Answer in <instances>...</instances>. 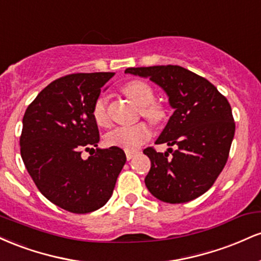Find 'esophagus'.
<instances>
[{"label":"esophagus","mask_w":261,"mask_h":261,"mask_svg":"<svg viewBox=\"0 0 261 261\" xmlns=\"http://www.w3.org/2000/svg\"><path fill=\"white\" fill-rule=\"evenodd\" d=\"M136 153H137V152H134V151H126V158H127V161L133 160V157H135V155H136Z\"/></svg>","instance_id":"obj_1"}]
</instances>
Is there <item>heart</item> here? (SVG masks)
Instances as JSON below:
<instances>
[{"label":"heart","instance_id":"obj_1","mask_svg":"<svg viewBox=\"0 0 261 261\" xmlns=\"http://www.w3.org/2000/svg\"><path fill=\"white\" fill-rule=\"evenodd\" d=\"M122 93L130 98L136 106L141 108V113L145 118L152 122H161L166 118V110L161 104L155 103L154 91L151 85L145 81L134 80L125 83L121 88ZM93 118L99 126H106L109 122L107 112V99L100 95L93 104ZM151 137V128L146 122L130 125V126H119L107 135V143L109 146L120 147L125 151H136L142 143Z\"/></svg>","mask_w":261,"mask_h":261}]
</instances>
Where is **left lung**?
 Returning <instances> with one entry per match:
<instances>
[{
  "label": "left lung",
  "mask_w": 261,
  "mask_h": 261,
  "mask_svg": "<svg viewBox=\"0 0 261 261\" xmlns=\"http://www.w3.org/2000/svg\"><path fill=\"white\" fill-rule=\"evenodd\" d=\"M125 73L160 86L174 109L155 140V145L169 146L167 152L152 147L143 151L151 160L145 178L149 193L169 203L188 202L202 195L228 160L236 130L228 100L207 80L181 66L130 67Z\"/></svg>",
  "instance_id": "left-lung-1"
}]
</instances>
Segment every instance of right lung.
I'll return each mask as SVG.
<instances>
[{"label": "right lung", "mask_w": 261, "mask_h": 261, "mask_svg": "<svg viewBox=\"0 0 261 261\" xmlns=\"http://www.w3.org/2000/svg\"><path fill=\"white\" fill-rule=\"evenodd\" d=\"M113 72L73 73L50 83L23 116L20 155L39 191L73 214L108 202L126 162L121 148H98L93 104ZM93 153L83 160L82 149Z\"/></svg>", "instance_id": "obj_1"}]
</instances>
